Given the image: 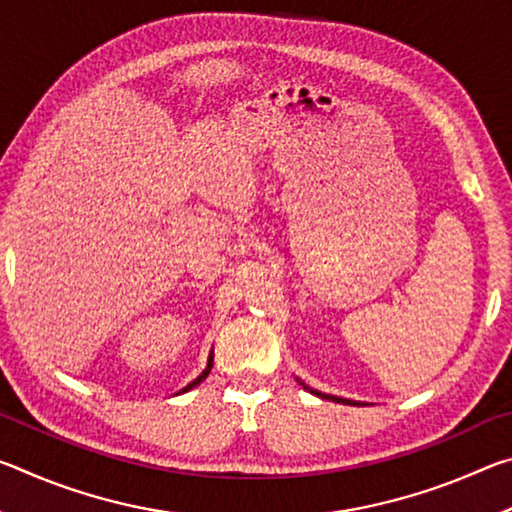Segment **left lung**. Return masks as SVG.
Segmentation results:
<instances>
[{"label": "left lung", "instance_id": "8db88e82", "mask_svg": "<svg viewBox=\"0 0 512 512\" xmlns=\"http://www.w3.org/2000/svg\"><path fill=\"white\" fill-rule=\"evenodd\" d=\"M300 381V379H298ZM302 384V388H307L309 393H314V395H318V397H323V400H329V402H341V404H350V406H363V404H359V402H354V400H343V397H336V395H325V393H320V391H314V388H309L305 381H300Z\"/></svg>", "mask_w": 512, "mask_h": 512}]
</instances>
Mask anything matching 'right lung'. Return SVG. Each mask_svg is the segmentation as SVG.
<instances>
[{
	"mask_svg": "<svg viewBox=\"0 0 512 512\" xmlns=\"http://www.w3.org/2000/svg\"><path fill=\"white\" fill-rule=\"evenodd\" d=\"M212 363H214V352L210 354V359H207V368L201 372V375H198L194 381H192V384H187L185 388H183V391H180V393H187V391H192V388L194 386H198V384H201V381L207 377V375H210V370H212Z\"/></svg>",
	"mask_w": 512,
	"mask_h": 512,
	"instance_id": "right-lung-1",
	"label": "right lung"
}]
</instances>
